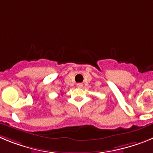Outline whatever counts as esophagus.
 <instances>
[{"label":"esophagus","instance_id":"obj_1","mask_svg":"<svg viewBox=\"0 0 153 153\" xmlns=\"http://www.w3.org/2000/svg\"><path fill=\"white\" fill-rule=\"evenodd\" d=\"M83 83H77V84H76V86H77L78 88H82V87H83Z\"/></svg>","mask_w":153,"mask_h":153}]
</instances>
